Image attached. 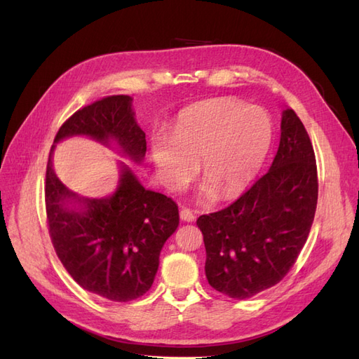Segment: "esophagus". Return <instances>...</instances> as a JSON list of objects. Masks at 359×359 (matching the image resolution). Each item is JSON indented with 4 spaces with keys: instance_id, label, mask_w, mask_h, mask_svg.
I'll use <instances>...</instances> for the list:
<instances>
[{
    "instance_id": "esophagus-1",
    "label": "esophagus",
    "mask_w": 359,
    "mask_h": 359,
    "mask_svg": "<svg viewBox=\"0 0 359 359\" xmlns=\"http://www.w3.org/2000/svg\"><path fill=\"white\" fill-rule=\"evenodd\" d=\"M180 217H181V220H184V222H193L194 220V212L190 208H181Z\"/></svg>"
}]
</instances>
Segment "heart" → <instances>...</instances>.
I'll use <instances>...</instances> for the list:
<instances>
[{
	"label": "heart",
	"instance_id": "obj_1",
	"mask_svg": "<svg viewBox=\"0 0 359 359\" xmlns=\"http://www.w3.org/2000/svg\"><path fill=\"white\" fill-rule=\"evenodd\" d=\"M271 121L257 106L210 100L190 107L173 127V136L153 139L151 156L160 180L182 189L196 172L205 175L199 196L210 201L238 196L257 173L271 144Z\"/></svg>",
	"mask_w": 359,
	"mask_h": 359
}]
</instances>
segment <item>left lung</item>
I'll use <instances>...</instances> for the list:
<instances>
[{
  "label": "left lung",
  "mask_w": 359,
  "mask_h": 359,
  "mask_svg": "<svg viewBox=\"0 0 359 359\" xmlns=\"http://www.w3.org/2000/svg\"><path fill=\"white\" fill-rule=\"evenodd\" d=\"M318 205V168L306 127L292 109L281 115L271 169L224 210L201 215L208 283L245 299L277 285L307 241Z\"/></svg>",
  "instance_id": "left-lung-1"
}]
</instances>
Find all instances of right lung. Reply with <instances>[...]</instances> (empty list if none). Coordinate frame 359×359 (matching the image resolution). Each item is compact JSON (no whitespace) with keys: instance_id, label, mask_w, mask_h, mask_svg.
Returning <instances> with one entry per match:
<instances>
[{"instance_id":"obj_1","label":"right lung","mask_w":359,"mask_h":359,"mask_svg":"<svg viewBox=\"0 0 359 359\" xmlns=\"http://www.w3.org/2000/svg\"><path fill=\"white\" fill-rule=\"evenodd\" d=\"M90 136L140 163L147 139L135 119L130 95H109L74 112L53 144L70 136ZM46 166L45 202L49 235L57 256L85 290L115 302L133 301L148 292L158 269V256L180 223L178 205L161 193L145 190L135 173L121 166L112 196L81 198ZM74 204L80 206L76 209Z\"/></svg>"}]
</instances>
